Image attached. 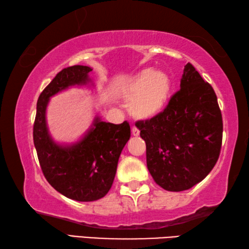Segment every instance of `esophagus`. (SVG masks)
Returning a JSON list of instances; mask_svg holds the SVG:
<instances>
[{
    "instance_id": "esophagus-1",
    "label": "esophagus",
    "mask_w": 249,
    "mask_h": 249,
    "mask_svg": "<svg viewBox=\"0 0 249 249\" xmlns=\"http://www.w3.org/2000/svg\"><path fill=\"white\" fill-rule=\"evenodd\" d=\"M132 135H133V136H138V135H140V130H138L136 127H133L132 128Z\"/></svg>"
}]
</instances>
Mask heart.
I'll return each instance as SVG.
<instances>
[{
	"mask_svg": "<svg viewBox=\"0 0 249 249\" xmlns=\"http://www.w3.org/2000/svg\"><path fill=\"white\" fill-rule=\"evenodd\" d=\"M171 91L169 75L163 71L144 69L122 88L124 98L130 99L129 112L142 120L159 115L166 108Z\"/></svg>",
	"mask_w": 249,
	"mask_h": 249,
	"instance_id": "b5f03b06",
	"label": "heart"
}]
</instances>
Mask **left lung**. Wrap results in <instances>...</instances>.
Here are the masks:
<instances>
[{
	"mask_svg": "<svg viewBox=\"0 0 249 249\" xmlns=\"http://www.w3.org/2000/svg\"><path fill=\"white\" fill-rule=\"evenodd\" d=\"M136 126L146 142L147 168L167 191L199 183L220 156L223 121L216 94L190 62L166 108Z\"/></svg>",
	"mask_w": 249,
	"mask_h": 249,
	"instance_id": "obj_1",
	"label": "left lung"
}]
</instances>
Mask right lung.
<instances>
[{
  "mask_svg": "<svg viewBox=\"0 0 249 249\" xmlns=\"http://www.w3.org/2000/svg\"><path fill=\"white\" fill-rule=\"evenodd\" d=\"M87 66L62 69L37 101L34 145L45 178L53 189L69 199L90 202L103 197L115 178L120 155L130 137L127 121L107 123L95 117L93 125L81 141L70 146L56 144L48 132L46 108L49 99L72 86L91 82Z\"/></svg>",
  "mask_w": 249,
  "mask_h": 249,
  "instance_id": "1",
  "label": "right lung"
}]
</instances>
